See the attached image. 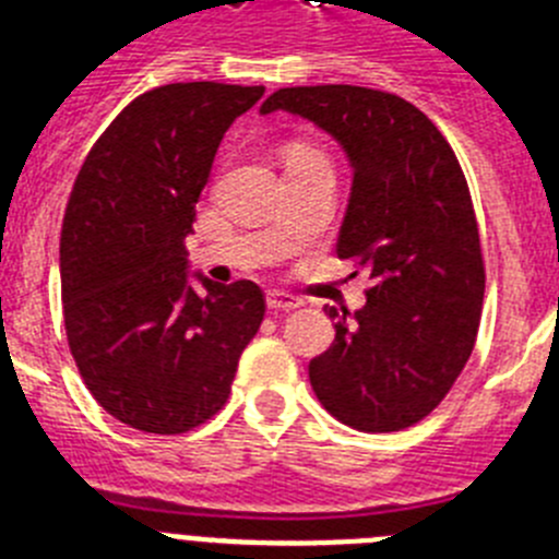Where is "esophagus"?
I'll use <instances>...</instances> for the list:
<instances>
[{
	"instance_id": "esophagus-1",
	"label": "esophagus",
	"mask_w": 559,
	"mask_h": 559,
	"mask_svg": "<svg viewBox=\"0 0 559 559\" xmlns=\"http://www.w3.org/2000/svg\"><path fill=\"white\" fill-rule=\"evenodd\" d=\"M265 305H269L271 310H296V308H302V302H299L296 296L283 294V290H269V294H265Z\"/></svg>"
}]
</instances>
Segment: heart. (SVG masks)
Here are the masks:
<instances>
[{
	"label": "heart",
	"mask_w": 559,
	"mask_h": 559,
	"mask_svg": "<svg viewBox=\"0 0 559 559\" xmlns=\"http://www.w3.org/2000/svg\"><path fill=\"white\" fill-rule=\"evenodd\" d=\"M294 151H308V147H294Z\"/></svg>",
	"instance_id": "b5f03b06"
}]
</instances>
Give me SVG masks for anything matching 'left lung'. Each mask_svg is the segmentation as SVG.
<instances>
[{
	"instance_id": "8db88e82",
	"label": "left lung",
	"mask_w": 559,
	"mask_h": 559,
	"mask_svg": "<svg viewBox=\"0 0 559 559\" xmlns=\"http://www.w3.org/2000/svg\"><path fill=\"white\" fill-rule=\"evenodd\" d=\"M260 111L333 133L353 165L335 254L369 276L355 322L310 360L316 397L344 426L403 431L445 400L476 347L484 257L462 165L408 100L367 86L280 88Z\"/></svg>"
}]
</instances>
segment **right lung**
Here are the masks:
<instances>
[{
    "instance_id": "right-lung-1",
    "label": "right lung",
    "mask_w": 559,
    "mask_h": 559,
    "mask_svg": "<svg viewBox=\"0 0 559 559\" xmlns=\"http://www.w3.org/2000/svg\"><path fill=\"white\" fill-rule=\"evenodd\" d=\"M263 86L167 83L128 103L83 159L61 226L69 353L92 397L145 433L224 408L260 330V285L187 283L185 237L224 133Z\"/></svg>"
}]
</instances>
